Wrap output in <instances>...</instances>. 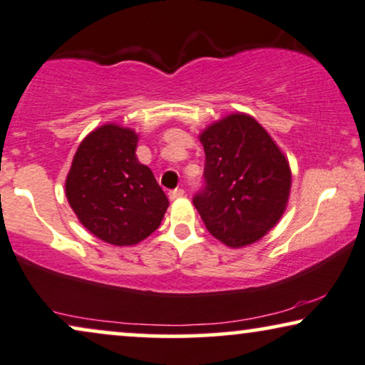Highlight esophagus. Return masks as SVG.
Segmentation results:
<instances>
[{
  "instance_id": "34e87169",
  "label": "esophagus",
  "mask_w": 365,
  "mask_h": 365,
  "mask_svg": "<svg viewBox=\"0 0 365 365\" xmlns=\"http://www.w3.org/2000/svg\"><path fill=\"white\" fill-rule=\"evenodd\" d=\"M183 195H185V190H183V188H175V190H172V192L168 193L170 200H177V198L183 197Z\"/></svg>"
}]
</instances>
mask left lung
Listing matches in <instances>:
<instances>
[{
    "label": "left lung",
    "instance_id": "left-lung-1",
    "mask_svg": "<svg viewBox=\"0 0 365 365\" xmlns=\"http://www.w3.org/2000/svg\"><path fill=\"white\" fill-rule=\"evenodd\" d=\"M205 187L193 205L205 227L229 247L259 241L283 215L292 188L289 163L247 114H229L200 133Z\"/></svg>",
    "mask_w": 365,
    "mask_h": 365
}]
</instances>
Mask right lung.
Instances as JSON below:
<instances>
[{
	"instance_id": "1",
	"label": "right lung",
	"mask_w": 365,
	"mask_h": 365,
	"mask_svg": "<svg viewBox=\"0 0 365 365\" xmlns=\"http://www.w3.org/2000/svg\"><path fill=\"white\" fill-rule=\"evenodd\" d=\"M138 135L109 123L89 133L73 155L66 195L81 224L113 246H135L158 229L168 198L136 158Z\"/></svg>"
}]
</instances>
